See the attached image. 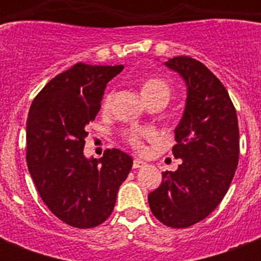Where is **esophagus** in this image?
<instances>
[{
	"mask_svg": "<svg viewBox=\"0 0 261 261\" xmlns=\"http://www.w3.org/2000/svg\"><path fill=\"white\" fill-rule=\"evenodd\" d=\"M145 165H146V164L143 163V161H141V160H134V163H133V168H134V169H139V168H143L145 167Z\"/></svg>",
	"mask_w": 261,
	"mask_h": 261,
	"instance_id": "obj_1",
	"label": "esophagus"
}]
</instances>
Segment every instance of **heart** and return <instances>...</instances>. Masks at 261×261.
Segmentation results:
<instances>
[{
  "mask_svg": "<svg viewBox=\"0 0 261 261\" xmlns=\"http://www.w3.org/2000/svg\"><path fill=\"white\" fill-rule=\"evenodd\" d=\"M171 85L163 79L154 77V79L146 80L142 85V94L145 100H150L153 97H164L165 100L169 98L171 96ZM115 92L112 89L108 90L101 101V108L107 111L112 104L114 100ZM151 133L149 130H139V128H133V130H127L123 133V139L130 145L134 150L141 151L143 149V139L150 137Z\"/></svg>",
  "mask_w": 261,
  "mask_h": 261,
  "instance_id": "b5f03b06",
  "label": "heart"
}]
</instances>
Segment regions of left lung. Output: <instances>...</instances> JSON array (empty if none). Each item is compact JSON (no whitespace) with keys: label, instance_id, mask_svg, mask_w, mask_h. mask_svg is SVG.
<instances>
[{"label":"left lung","instance_id":"8db88e82","mask_svg":"<svg viewBox=\"0 0 261 261\" xmlns=\"http://www.w3.org/2000/svg\"><path fill=\"white\" fill-rule=\"evenodd\" d=\"M165 65L188 87L172 147L181 164L176 172H163L161 186L147 199L160 222L182 229L210 215L229 190L239 164V120L226 88L202 62L182 55Z\"/></svg>","mask_w":261,"mask_h":261}]
</instances>
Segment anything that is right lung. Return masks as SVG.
Returning <instances> with one entry per match:
<instances>
[{"label": "right lung", "instance_id": "add662e5", "mask_svg": "<svg viewBox=\"0 0 261 261\" xmlns=\"http://www.w3.org/2000/svg\"><path fill=\"white\" fill-rule=\"evenodd\" d=\"M123 69L75 63L47 83L31 104L28 171L44 204L73 227H96L112 214L133 167V159L119 149H107L98 160L83 153L85 126L101 108L107 83Z\"/></svg>", "mask_w": 261, "mask_h": 261}]
</instances>
